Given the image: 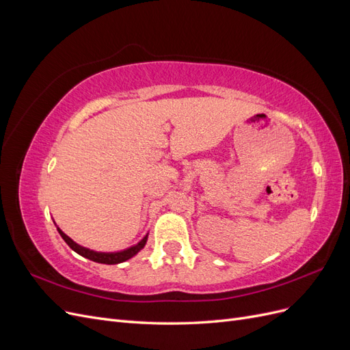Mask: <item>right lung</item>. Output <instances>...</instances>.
Instances as JSON below:
<instances>
[{
  "mask_svg": "<svg viewBox=\"0 0 350 350\" xmlns=\"http://www.w3.org/2000/svg\"><path fill=\"white\" fill-rule=\"evenodd\" d=\"M58 232H59V235L62 237V239L67 242V245L72 251H76L77 254H80L81 257H86L89 260H92V261H96V262H100V264H118V262H124L126 260H130L131 257L135 256L137 252L144 248L146 242H147V235H146L139 243H135V245L126 248L124 251H118V252H99V251H93V250H89V248H84V247L79 245V243H76L70 237H67L61 229H58Z\"/></svg>",
  "mask_w": 350,
  "mask_h": 350,
  "instance_id": "right-lung-1",
  "label": "right lung"
}]
</instances>
